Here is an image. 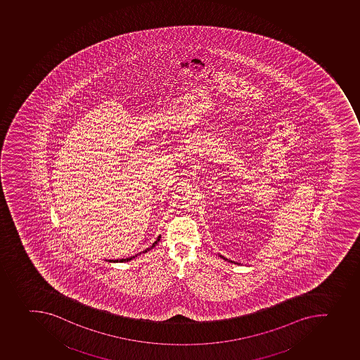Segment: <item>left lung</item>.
<instances>
[{
	"instance_id": "1",
	"label": "left lung",
	"mask_w": 360,
	"mask_h": 360,
	"mask_svg": "<svg viewBox=\"0 0 360 360\" xmlns=\"http://www.w3.org/2000/svg\"><path fill=\"white\" fill-rule=\"evenodd\" d=\"M221 257H223V256H221ZM223 259H225V257H223ZM231 262H232V261H231Z\"/></svg>"
}]
</instances>
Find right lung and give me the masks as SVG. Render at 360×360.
Returning a JSON list of instances; mask_svg holds the SVG:
<instances>
[{
  "label": "right lung",
  "instance_id": "add662e5",
  "mask_svg": "<svg viewBox=\"0 0 360 360\" xmlns=\"http://www.w3.org/2000/svg\"><path fill=\"white\" fill-rule=\"evenodd\" d=\"M159 240H160V237H158V239L155 240V243H153V246L149 247V248H146V250H143V253H146V252H148V250H151V248H153V247H155V245H157V243H159ZM139 254H142V252H141V253L136 254V255L131 256V257H129V259H120V261H117V259H114L113 262H126V261H130V259H135V257H137V256H139ZM110 261H112V259H110Z\"/></svg>",
  "mask_w": 360,
  "mask_h": 360
}]
</instances>
